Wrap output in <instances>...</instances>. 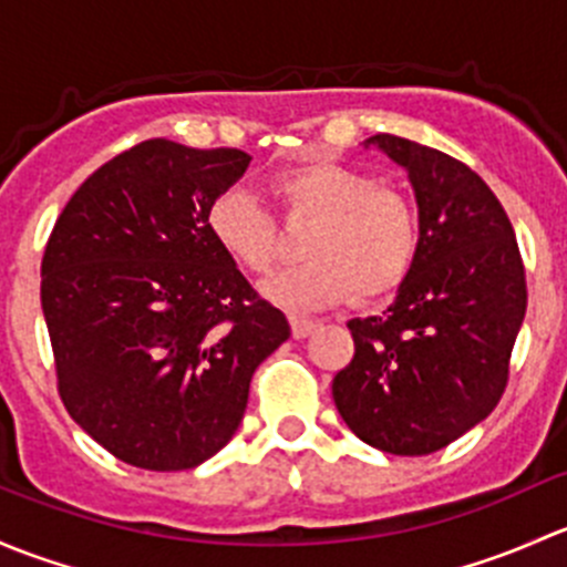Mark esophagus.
Returning <instances> with one entry per match:
<instances>
[{
  "label": "esophagus",
  "mask_w": 567,
  "mask_h": 567,
  "mask_svg": "<svg viewBox=\"0 0 567 567\" xmlns=\"http://www.w3.org/2000/svg\"><path fill=\"white\" fill-rule=\"evenodd\" d=\"M289 324H291V336L295 338H308L313 330H317V322L308 317H289Z\"/></svg>",
  "instance_id": "1"
}]
</instances>
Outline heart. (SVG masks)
<instances>
[{
    "label": "heart",
    "mask_w": 567,
    "mask_h": 567,
    "mask_svg": "<svg viewBox=\"0 0 567 567\" xmlns=\"http://www.w3.org/2000/svg\"><path fill=\"white\" fill-rule=\"evenodd\" d=\"M270 194L286 218L311 220L302 240L306 265L261 284V295L276 306L313 311L349 297L373 302L393 295L410 276L417 256V215L399 190L382 188L343 163L313 161L278 174ZM207 231L237 267L254 276L276 261V224L240 188L209 204Z\"/></svg>",
    "instance_id": "1"
}]
</instances>
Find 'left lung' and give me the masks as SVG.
I'll return each mask as SVG.
<instances>
[{"label":"left lung","mask_w":567,"mask_h":567,"mask_svg":"<svg viewBox=\"0 0 567 567\" xmlns=\"http://www.w3.org/2000/svg\"><path fill=\"white\" fill-rule=\"evenodd\" d=\"M417 204V256L379 317L349 319L354 358L332 379L343 423L377 451L425 456L497 406L527 311L516 235L486 183L456 157L377 133Z\"/></svg>","instance_id":"8db88e82"}]
</instances>
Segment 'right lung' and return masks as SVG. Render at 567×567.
Returning <instances> with one entry per match:
<instances>
[{
    "mask_svg": "<svg viewBox=\"0 0 567 567\" xmlns=\"http://www.w3.org/2000/svg\"><path fill=\"white\" fill-rule=\"evenodd\" d=\"M243 150L150 138L56 218L40 302L70 417L111 456L194 470L235 436L256 365L291 336L207 231Z\"/></svg>",
    "mask_w": 567,
    "mask_h": 567,
    "instance_id": "obj_1",
    "label": "right lung"
}]
</instances>
